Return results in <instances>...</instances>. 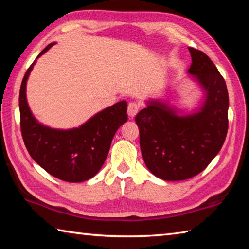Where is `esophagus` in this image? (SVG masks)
<instances>
[{"mask_svg":"<svg viewBox=\"0 0 249 249\" xmlns=\"http://www.w3.org/2000/svg\"><path fill=\"white\" fill-rule=\"evenodd\" d=\"M138 111H140V104L136 103V102H130L128 104L127 113H128L129 117H134L135 115L137 114Z\"/></svg>","mask_w":249,"mask_h":249,"instance_id":"obj_1","label":"esophagus"}]
</instances>
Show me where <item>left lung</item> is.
Returning a JSON list of instances; mask_svg holds the SVG:
<instances>
[{"label": "left lung", "instance_id": "8db88e82", "mask_svg": "<svg viewBox=\"0 0 249 249\" xmlns=\"http://www.w3.org/2000/svg\"><path fill=\"white\" fill-rule=\"evenodd\" d=\"M188 72L204 91V101L192 114L179 115L167 102L147 101L135 117L142 158L151 174L166 181L185 180L203 171L221 150L229 128V93L212 60L189 47Z\"/></svg>", "mask_w": 249, "mask_h": 249}]
</instances>
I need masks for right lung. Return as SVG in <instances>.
Wrapping results in <instances>:
<instances>
[{"label":"right lung","instance_id":"add662e5","mask_svg":"<svg viewBox=\"0 0 249 249\" xmlns=\"http://www.w3.org/2000/svg\"><path fill=\"white\" fill-rule=\"evenodd\" d=\"M53 45L49 44L37 58ZM35 62L27 69L19 90L24 144L32 158L56 178L67 182L89 180L102 168L116 130L127 121V102L121 101L102 109L77 128H50L34 117L27 103L26 83Z\"/></svg>","mask_w":249,"mask_h":249}]
</instances>
